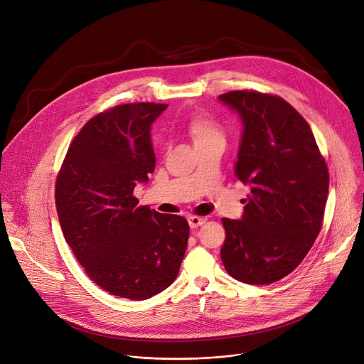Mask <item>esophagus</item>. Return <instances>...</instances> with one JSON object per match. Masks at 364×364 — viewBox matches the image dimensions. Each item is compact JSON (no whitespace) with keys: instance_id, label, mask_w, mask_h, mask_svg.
<instances>
[{"instance_id":"34e87169","label":"esophagus","mask_w":364,"mask_h":364,"mask_svg":"<svg viewBox=\"0 0 364 364\" xmlns=\"http://www.w3.org/2000/svg\"><path fill=\"white\" fill-rule=\"evenodd\" d=\"M205 221H207V218H205V217H197V215H191V217H188V223H189L191 229H197V228L203 226Z\"/></svg>"}]
</instances>
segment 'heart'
<instances>
[{
	"instance_id": "1",
	"label": "heart",
	"mask_w": 364,
	"mask_h": 364,
	"mask_svg": "<svg viewBox=\"0 0 364 364\" xmlns=\"http://www.w3.org/2000/svg\"><path fill=\"white\" fill-rule=\"evenodd\" d=\"M186 132L195 149L207 147L211 144H225L226 136L223 128L204 112H195L186 124Z\"/></svg>"
}]
</instances>
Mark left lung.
<instances>
[{"instance_id":"8db88e82","label":"left lung","mask_w":364,"mask_h":364,"mask_svg":"<svg viewBox=\"0 0 364 364\" xmlns=\"http://www.w3.org/2000/svg\"><path fill=\"white\" fill-rule=\"evenodd\" d=\"M218 100L243 124L235 175L250 186L240 220H221V261L237 282L271 284L299 267L321 232L328 167L309 124L284 99L236 90Z\"/></svg>"}]
</instances>
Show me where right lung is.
Returning <instances> with one entry per match:
<instances>
[{
  "mask_svg": "<svg viewBox=\"0 0 364 364\" xmlns=\"http://www.w3.org/2000/svg\"><path fill=\"white\" fill-rule=\"evenodd\" d=\"M167 105L127 103L92 118L75 135L55 185L67 243L105 291L146 300L179 274L189 225L181 215L138 207L156 156L150 129Z\"/></svg>",
  "mask_w": 364,
  "mask_h": 364,
  "instance_id": "1",
  "label": "right lung"
}]
</instances>
